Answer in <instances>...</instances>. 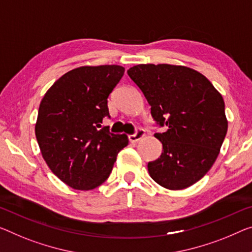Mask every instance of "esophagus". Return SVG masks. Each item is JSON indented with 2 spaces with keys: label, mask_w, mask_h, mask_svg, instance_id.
Here are the masks:
<instances>
[{
  "label": "esophagus",
  "mask_w": 252,
  "mask_h": 252,
  "mask_svg": "<svg viewBox=\"0 0 252 252\" xmlns=\"http://www.w3.org/2000/svg\"><path fill=\"white\" fill-rule=\"evenodd\" d=\"M144 136H145V130L142 129V128H138L136 130V133L133 134V135H129L128 138H129V142L136 143V142L139 141V139L143 138Z\"/></svg>",
  "instance_id": "34e87169"
}]
</instances>
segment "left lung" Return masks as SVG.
Returning a JSON list of instances; mask_svg holds the SVG:
<instances>
[{
	"label": "left lung",
	"mask_w": 252,
	"mask_h": 252,
	"mask_svg": "<svg viewBox=\"0 0 252 252\" xmlns=\"http://www.w3.org/2000/svg\"><path fill=\"white\" fill-rule=\"evenodd\" d=\"M128 76L151 106L162 143V154L149 162L152 179L170 190H180L206 175L218 158L227 131L224 100L203 74L170 64H139Z\"/></svg>",
	"instance_id": "left-lung-1"
}]
</instances>
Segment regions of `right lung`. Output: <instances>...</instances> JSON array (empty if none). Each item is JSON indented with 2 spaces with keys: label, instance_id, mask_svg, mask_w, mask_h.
<instances>
[{
  "label": "right lung",
  "instance_id": "obj_1",
  "mask_svg": "<svg viewBox=\"0 0 252 252\" xmlns=\"http://www.w3.org/2000/svg\"><path fill=\"white\" fill-rule=\"evenodd\" d=\"M119 65L81 66L61 76L42 98L34 126L41 156L71 188L91 190L109 177L125 134L101 128L108 96L124 75Z\"/></svg>",
  "mask_w": 252,
  "mask_h": 252
}]
</instances>
